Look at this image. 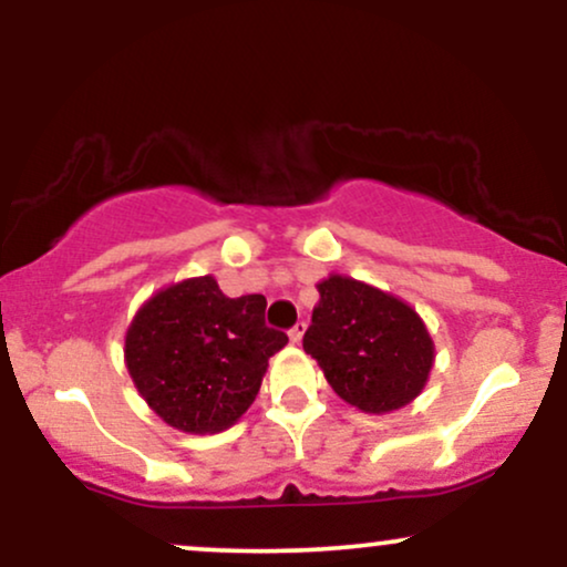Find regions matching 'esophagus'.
Masks as SVG:
<instances>
[{
  "mask_svg": "<svg viewBox=\"0 0 567 567\" xmlns=\"http://www.w3.org/2000/svg\"><path fill=\"white\" fill-rule=\"evenodd\" d=\"M303 330H306V322H296V324H292V328H290V341L292 343H301V338H303Z\"/></svg>",
  "mask_w": 567,
  "mask_h": 567,
  "instance_id": "obj_1",
  "label": "esophagus"
}]
</instances>
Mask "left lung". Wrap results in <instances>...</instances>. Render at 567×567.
<instances>
[{
  "label": "left lung",
  "instance_id": "1",
  "mask_svg": "<svg viewBox=\"0 0 567 567\" xmlns=\"http://www.w3.org/2000/svg\"><path fill=\"white\" fill-rule=\"evenodd\" d=\"M303 351L333 392L362 413H392L426 386L434 341L405 301L360 279L330 275L317 285Z\"/></svg>",
  "mask_w": 567,
  "mask_h": 567
}]
</instances>
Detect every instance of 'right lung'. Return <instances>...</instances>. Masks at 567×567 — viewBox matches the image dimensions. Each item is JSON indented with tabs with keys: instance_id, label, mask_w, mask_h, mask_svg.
<instances>
[{
	"instance_id": "obj_1",
	"label": "right lung",
	"mask_w": 567,
	"mask_h": 567,
	"mask_svg": "<svg viewBox=\"0 0 567 567\" xmlns=\"http://www.w3.org/2000/svg\"><path fill=\"white\" fill-rule=\"evenodd\" d=\"M264 315V296L229 298L210 275L154 292L125 336L130 379L165 424L224 432L252 405L269 357L288 343Z\"/></svg>"
}]
</instances>
